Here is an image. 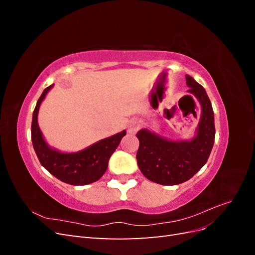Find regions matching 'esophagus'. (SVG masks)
Masks as SVG:
<instances>
[{
  "label": "esophagus",
  "instance_id": "34e87169",
  "mask_svg": "<svg viewBox=\"0 0 255 255\" xmlns=\"http://www.w3.org/2000/svg\"><path fill=\"white\" fill-rule=\"evenodd\" d=\"M139 127H140V122H138L137 120L130 121L129 126H128V133H130V134L136 133L138 128H139Z\"/></svg>",
  "mask_w": 255,
  "mask_h": 255
}]
</instances>
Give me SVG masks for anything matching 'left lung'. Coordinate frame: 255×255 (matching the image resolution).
<instances>
[{"label": "left lung", "mask_w": 255, "mask_h": 255, "mask_svg": "<svg viewBox=\"0 0 255 255\" xmlns=\"http://www.w3.org/2000/svg\"><path fill=\"white\" fill-rule=\"evenodd\" d=\"M188 92L201 104V118L197 135L190 140L172 141L142 128L136 134L139 139L137 164L146 179L160 185H177L191 179L210 157L215 141L214 112L205 89L186 75Z\"/></svg>", "instance_id": "8db88e82"}]
</instances>
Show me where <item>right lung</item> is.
<instances>
[{
	"mask_svg": "<svg viewBox=\"0 0 255 255\" xmlns=\"http://www.w3.org/2000/svg\"><path fill=\"white\" fill-rule=\"evenodd\" d=\"M53 87L50 85L38 99L33 113L32 120V142L40 164L61 182L70 185H87L101 179L109 166L112 154L117 149L126 130L100 140L88 148L75 153H61L52 149L43 139L38 126V112L48 91Z\"/></svg>",
	"mask_w": 255,
	"mask_h": 255,
	"instance_id": "add662e5",
	"label": "right lung"
}]
</instances>
